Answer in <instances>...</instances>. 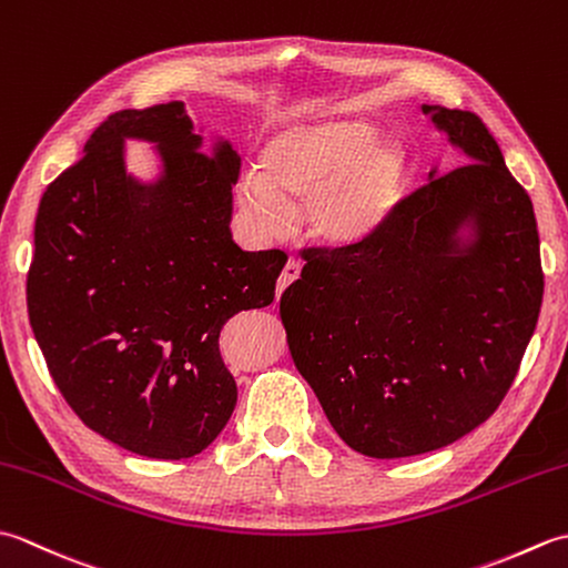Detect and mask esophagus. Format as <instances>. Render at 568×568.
<instances>
[{"instance_id":"34e87169","label":"esophagus","mask_w":568,"mask_h":568,"mask_svg":"<svg viewBox=\"0 0 568 568\" xmlns=\"http://www.w3.org/2000/svg\"><path fill=\"white\" fill-rule=\"evenodd\" d=\"M300 271H303V265H300L297 261H287L285 268L281 273V277H277V297L283 295L285 287H291L297 277H300Z\"/></svg>"}]
</instances>
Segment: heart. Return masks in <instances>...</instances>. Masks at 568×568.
<instances>
[{"instance_id": "obj_1", "label": "heart", "mask_w": 568, "mask_h": 568, "mask_svg": "<svg viewBox=\"0 0 568 568\" xmlns=\"http://www.w3.org/2000/svg\"><path fill=\"white\" fill-rule=\"evenodd\" d=\"M381 139L361 116H324L277 129L236 185L239 210L253 234L285 232L291 207L303 204L307 234L322 246L348 248L383 232L400 207L413 155L403 141Z\"/></svg>"}]
</instances>
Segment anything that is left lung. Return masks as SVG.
I'll return each instance as SVG.
<instances>
[{
    "mask_svg": "<svg viewBox=\"0 0 568 568\" xmlns=\"http://www.w3.org/2000/svg\"><path fill=\"white\" fill-rule=\"evenodd\" d=\"M466 165L403 200L366 244L324 253L281 297L295 366L354 452L427 454L496 413L545 275L532 200L476 114L422 104Z\"/></svg>",
    "mask_w": 568,
    "mask_h": 568,
    "instance_id": "left-lung-1",
    "label": "left lung"
}]
</instances>
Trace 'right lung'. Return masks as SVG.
I'll return each instance as SVG.
<instances>
[{
    "instance_id": "obj_1",
    "label": "right lung",
    "mask_w": 568,
    "mask_h": 568,
    "mask_svg": "<svg viewBox=\"0 0 568 568\" xmlns=\"http://www.w3.org/2000/svg\"><path fill=\"white\" fill-rule=\"evenodd\" d=\"M126 140L150 143L153 179L128 171ZM202 146L185 102L116 112L36 216L27 300L48 371L84 425L149 458H190L224 429L220 332L273 303L287 261L234 244L241 159L222 136Z\"/></svg>"
}]
</instances>
